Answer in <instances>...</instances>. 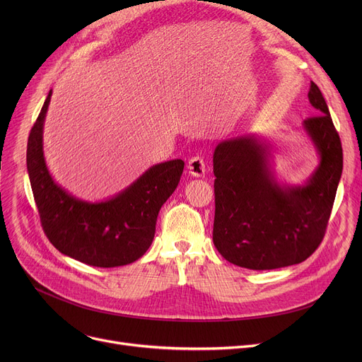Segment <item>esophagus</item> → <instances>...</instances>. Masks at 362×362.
I'll use <instances>...</instances> for the list:
<instances>
[{
    "label": "esophagus",
    "instance_id": "obj_1",
    "mask_svg": "<svg viewBox=\"0 0 362 362\" xmlns=\"http://www.w3.org/2000/svg\"><path fill=\"white\" fill-rule=\"evenodd\" d=\"M187 171L189 175H192L194 177H202L205 175V163L202 157L195 156L187 163Z\"/></svg>",
    "mask_w": 362,
    "mask_h": 362
}]
</instances>
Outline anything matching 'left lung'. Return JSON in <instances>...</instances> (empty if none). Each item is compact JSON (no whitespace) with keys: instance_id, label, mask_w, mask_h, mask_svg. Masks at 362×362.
I'll return each mask as SVG.
<instances>
[{"instance_id":"1","label":"left lung","mask_w":362,"mask_h":362,"mask_svg":"<svg viewBox=\"0 0 362 362\" xmlns=\"http://www.w3.org/2000/svg\"><path fill=\"white\" fill-rule=\"evenodd\" d=\"M308 100L317 114L303 120L302 127L320 161L303 185L276 179L272 145L255 135L221 141L214 149L213 242L239 267L273 270L299 264L325 238L344 152L326 100L314 82Z\"/></svg>"}]
</instances>
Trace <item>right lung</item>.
I'll return each mask as SVG.
<instances>
[{
  "label": "right lung",
  "instance_id": "right-lung-1",
  "mask_svg": "<svg viewBox=\"0 0 362 362\" xmlns=\"http://www.w3.org/2000/svg\"><path fill=\"white\" fill-rule=\"evenodd\" d=\"M52 90L28 139V173L42 229L62 254L93 267H120L139 259L156 235L163 204L175 192L185 163L149 167L112 198L89 202L73 197L49 175L44 157V122Z\"/></svg>",
  "mask_w": 362,
  "mask_h": 362
}]
</instances>
